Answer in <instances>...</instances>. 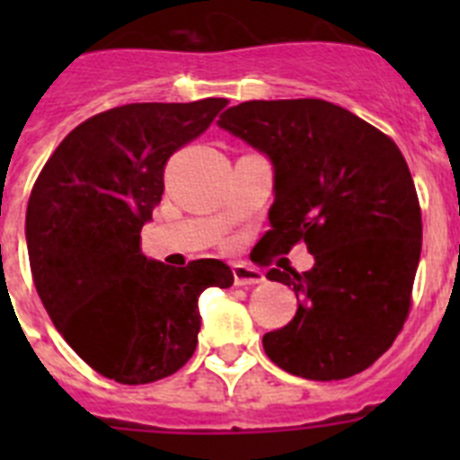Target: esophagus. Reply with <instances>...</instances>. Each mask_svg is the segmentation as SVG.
<instances>
[{"instance_id": "1", "label": "esophagus", "mask_w": 460, "mask_h": 460, "mask_svg": "<svg viewBox=\"0 0 460 460\" xmlns=\"http://www.w3.org/2000/svg\"><path fill=\"white\" fill-rule=\"evenodd\" d=\"M233 276H234V286H258L265 280V274L258 270V267H251L246 262H237L233 265Z\"/></svg>"}]
</instances>
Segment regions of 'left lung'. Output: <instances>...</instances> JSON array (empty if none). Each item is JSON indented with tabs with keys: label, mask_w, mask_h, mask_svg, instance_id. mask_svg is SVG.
<instances>
[{
	"label": "left lung",
	"mask_w": 460,
	"mask_h": 460,
	"mask_svg": "<svg viewBox=\"0 0 460 460\" xmlns=\"http://www.w3.org/2000/svg\"><path fill=\"white\" fill-rule=\"evenodd\" d=\"M217 124L274 168L271 230L260 246L288 253L306 242L315 258L302 274L267 271L299 302L286 327L262 336L267 357L306 380L361 373L403 327L420 265L421 211L403 154L323 99L246 101Z\"/></svg>",
	"instance_id": "obj_1"
}]
</instances>
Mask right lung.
Listing matches in <instances>:
<instances>
[{
	"label": "right lung",
	"instance_id": "obj_1",
	"mask_svg": "<svg viewBox=\"0 0 460 460\" xmlns=\"http://www.w3.org/2000/svg\"><path fill=\"white\" fill-rule=\"evenodd\" d=\"M226 103L105 110L64 137L31 189L24 237L40 302L73 350L121 385L180 371L198 345L200 295L233 286L221 260L174 270L140 253L168 158Z\"/></svg>",
	"mask_w": 460,
	"mask_h": 460
}]
</instances>
